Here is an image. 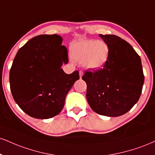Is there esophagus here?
<instances>
[{"mask_svg": "<svg viewBox=\"0 0 155 155\" xmlns=\"http://www.w3.org/2000/svg\"><path fill=\"white\" fill-rule=\"evenodd\" d=\"M82 76H83V71H79V77H80V79H81Z\"/></svg>", "mask_w": 155, "mask_h": 155, "instance_id": "esophagus-1", "label": "esophagus"}]
</instances>
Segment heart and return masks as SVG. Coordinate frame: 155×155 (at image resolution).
Returning <instances> with one entry per match:
<instances>
[{"label":"heart","instance_id":"obj_1","mask_svg":"<svg viewBox=\"0 0 155 155\" xmlns=\"http://www.w3.org/2000/svg\"><path fill=\"white\" fill-rule=\"evenodd\" d=\"M71 56L81 63L85 68L92 71L101 69L107 63L110 54L109 45L102 40H81L71 45Z\"/></svg>","mask_w":155,"mask_h":155}]
</instances>
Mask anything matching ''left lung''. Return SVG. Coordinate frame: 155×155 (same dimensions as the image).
Masks as SVG:
<instances>
[{
    "label": "left lung",
    "instance_id": "left-lung-1",
    "mask_svg": "<svg viewBox=\"0 0 155 155\" xmlns=\"http://www.w3.org/2000/svg\"><path fill=\"white\" fill-rule=\"evenodd\" d=\"M110 54L102 69L86 71L87 99L95 113L118 117L129 111L140 97L144 81L139 55L126 41L114 35H99Z\"/></svg>",
    "mask_w": 155,
    "mask_h": 155
}]
</instances>
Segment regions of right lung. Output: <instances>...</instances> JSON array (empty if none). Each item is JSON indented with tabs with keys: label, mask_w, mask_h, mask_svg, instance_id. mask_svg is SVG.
<instances>
[{
	"label": "right lung",
	"mask_w": 155,
	"mask_h": 155,
	"mask_svg": "<svg viewBox=\"0 0 155 155\" xmlns=\"http://www.w3.org/2000/svg\"><path fill=\"white\" fill-rule=\"evenodd\" d=\"M62 37L42 35L18 50L10 70V88L15 102L24 113L38 119L59 114L66 94L79 71L67 74L61 68L68 63V51Z\"/></svg>",
	"instance_id": "1"
}]
</instances>
